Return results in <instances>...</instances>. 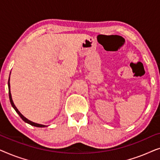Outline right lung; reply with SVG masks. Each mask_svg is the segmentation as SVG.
<instances>
[{
  "label": "right lung",
  "instance_id": "1",
  "mask_svg": "<svg viewBox=\"0 0 160 160\" xmlns=\"http://www.w3.org/2000/svg\"><path fill=\"white\" fill-rule=\"evenodd\" d=\"M8 95H9V100H10V102L11 104H12V106L13 108L15 111H16V112L18 113L19 117H21V119L23 120L24 122H25L26 123L30 124V125L32 126H34V127H37V128H45V127H47V125H43V124H37V123H35V122L30 121V120L28 119L27 118L24 117V116L22 114V113L19 112L18 109L17 108V107L15 106V105L14 103V102H13V100H12V94H11V90H10V76H9V78H8Z\"/></svg>",
  "mask_w": 160,
  "mask_h": 160
}]
</instances>
